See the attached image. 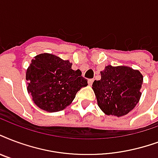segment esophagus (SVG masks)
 Segmentation results:
<instances>
[{
	"instance_id": "obj_1",
	"label": "esophagus",
	"mask_w": 158,
	"mask_h": 158,
	"mask_svg": "<svg viewBox=\"0 0 158 158\" xmlns=\"http://www.w3.org/2000/svg\"><path fill=\"white\" fill-rule=\"evenodd\" d=\"M93 82H94V79H89V80H88V84H89V85H92Z\"/></svg>"
}]
</instances>
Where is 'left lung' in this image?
Here are the masks:
<instances>
[{
	"mask_svg": "<svg viewBox=\"0 0 158 158\" xmlns=\"http://www.w3.org/2000/svg\"><path fill=\"white\" fill-rule=\"evenodd\" d=\"M101 79L93 83L98 107L107 115L122 117L135 108L141 98L143 74L128 66H105Z\"/></svg>",
	"mask_w": 158,
	"mask_h": 158,
	"instance_id": "1",
	"label": "left lung"
}]
</instances>
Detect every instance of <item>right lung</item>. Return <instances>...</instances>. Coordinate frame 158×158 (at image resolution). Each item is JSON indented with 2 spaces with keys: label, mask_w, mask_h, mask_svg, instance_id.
I'll return each instance as SVG.
<instances>
[{
  "label": "right lung",
  "mask_w": 158,
  "mask_h": 158,
  "mask_svg": "<svg viewBox=\"0 0 158 158\" xmlns=\"http://www.w3.org/2000/svg\"><path fill=\"white\" fill-rule=\"evenodd\" d=\"M79 69L52 54H40L26 70L27 92L37 107L49 113L61 111L70 104L77 92L88 85Z\"/></svg>",
  "instance_id": "obj_1"
}]
</instances>
